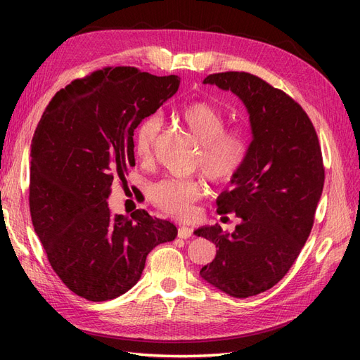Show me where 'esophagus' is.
<instances>
[{
  "label": "esophagus",
  "mask_w": 360,
  "mask_h": 360,
  "mask_svg": "<svg viewBox=\"0 0 360 360\" xmlns=\"http://www.w3.org/2000/svg\"><path fill=\"white\" fill-rule=\"evenodd\" d=\"M177 236H179L180 238H189V237L192 236V228H189V226H186V225L179 226Z\"/></svg>",
  "instance_id": "obj_1"
}]
</instances>
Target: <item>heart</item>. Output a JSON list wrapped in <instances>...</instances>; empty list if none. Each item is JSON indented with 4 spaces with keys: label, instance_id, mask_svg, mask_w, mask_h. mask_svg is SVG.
Returning a JSON list of instances; mask_svg holds the SVG:
<instances>
[{
    "label": "heart",
    "instance_id": "b5f03b06",
    "mask_svg": "<svg viewBox=\"0 0 360 360\" xmlns=\"http://www.w3.org/2000/svg\"><path fill=\"white\" fill-rule=\"evenodd\" d=\"M179 122L200 144L195 168L214 184L230 183L243 168L249 139L242 129H225V114L210 102L197 101L181 108ZM160 132L159 115H148L134 134L135 156L148 162ZM204 193V184L197 179H165L150 188V198L160 210L172 216H188L192 205Z\"/></svg>",
    "mask_w": 360,
    "mask_h": 360
}]
</instances>
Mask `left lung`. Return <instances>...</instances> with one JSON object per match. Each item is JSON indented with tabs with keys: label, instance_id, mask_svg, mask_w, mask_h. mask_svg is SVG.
<instances>
[{
	"label": "left lung",
	"instance_id": "1",
	"mask_svg": "<svg viewBox=\"0 0 360 360\" xmlns=\"http://www.w3.org/2000/svg\"><path fill=\"white\" fill-rule=\"evenodd\" d=\"M234 93L249 114L252 141L233 189L217 198V213L242 222L224 233L201 226L195 236L217 250L201 278L233 297L257 296L285 276L309 237L320 201L324 168L309 117L288 94L255 75L224 72L202 81Z\"/></svg>",
	"mask_w": 360,
	"mask_h": 360
}]
</instances>
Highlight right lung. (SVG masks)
Listing matches in <instances>:
<instances>
[{
	"label": "right lung",
	"mask_w": 360,
	"mask_h": 360,
	"mask_svg": "<svg viewBox=\"0 0 360 360\" xmlns=\"http://www.w3.org/2000/svg\"><path fill=\"white\" fill-rule=\"evenodd\" d=\"M177 75L106 68L60 90L31 141L30 212L53 271L78 296L103 302L141 278L153 248L177 237L169 221L112 214L114 180L135 167L134 130L177 93Z\"/></svg>",
	"instance_id": "right-lung-1"
}]
</instances>
